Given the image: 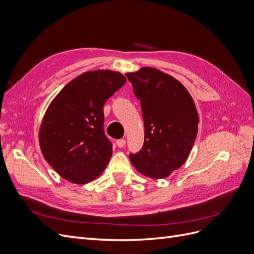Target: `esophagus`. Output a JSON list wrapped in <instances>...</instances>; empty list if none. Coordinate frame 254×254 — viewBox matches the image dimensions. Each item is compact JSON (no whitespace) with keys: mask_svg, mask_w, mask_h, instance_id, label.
I'll use <instances>...</instances> for the list:
<instances>
[{"mask_svg":"<svg viewBox=\"0 0 254 254\" xmlns=\"http://www.w3.org/2000/svg\"><path fill=\"white\" fill-rule=\"evenodd\" d=\"M125 144H126V141L124 140V139H120V140H118L117 141V145L119 146L120 148H122V147H124L125 146Z\"/></svg>","mask_w":254,"mask_h":254,"instance_id":"esophagus-1","label":"esophagus"}]
</instances>
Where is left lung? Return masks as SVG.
<instances>
[{
  "label": "left lung",
  "mask_w": 254,
  "mask_h": 254,
  "mask_svg": "<svg viewBox=\"0 0 254 254\" xmlns=\"http://www.w3.org/2000/svg\"><path fill=\"white\" fill-rule=\"evenodd\" d=\"M141 101L144 144L129 153L141 174L155 179L170 176L186 162L198 131L193 98L178 80L153 67L126 74Z\"/></svg>",
  "instance_id": "left-lung-1"
}]
</instances>
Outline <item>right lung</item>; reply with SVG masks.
<instances>
[{
  "instance_id": "add662e5",
  "label": "right lung",
  "mask_w": 254,
  "mask_h": 254,
  "mask_svg": "<svg viewBox=\"0 0 254 254\" xmlns=\"http://www.w3.org/2000/svg\"><path fill=\"white\" fill-rule=\"evenodd\" d=\"M125 82L118 72H86L54 98L39 141L44 159L63 178L83 184L105 171L112 145L104 131V105Z\"/></svg>"
}]
</instances>
